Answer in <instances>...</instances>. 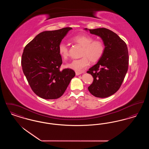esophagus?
I'll use <instances>...</instances> for the list:
<instances>
[{"mask_svg": "<svg viewBox=\"0 0 149 149\" xmlns=\"http://www.w3.org/2000/svg\"><path fill=\"white\" fill-rule=\"evenodd\" d=\"M84 72H79V71H76L75 72V74H76V75H79L80 74H82V73H84Z\"/></svg>", "mask_w": 149, "mask_h": 149, "instance_id": "esophagus-1", "label": "esophagus"}]
</instances>
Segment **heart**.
I'll return each mask as SVG.
<instances>
[{"instance_id": "b5f03b06", "label": "heart", "mask_w": 149, "mask_h": 149, "mask_svg": "<svg viewBox=\"0 0 149 149\" xmlns=\"http://www.w3.org/2000/svg\"><path fill=\"white\" fill-rule=\"evenodd\" d=\"M71 42L82 47L80 56L81 58L74 60L66 66L76 71H82L89 65V62L95 63L103 56L105 46L103 42L88 35L82 34L75 36L70 39ZM60 55L64 59H67L69 56V48L64 43H60L58 47Z\"/></svg>"}]
</instances>
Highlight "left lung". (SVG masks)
I'll use <instances>...</instances> for the list:
<instances>
[{"label": "left lung", "mask_w": 149, "mask_h": 149, "mask_svg": "<svg viewBox=\"0 0 149 149\" xmlns=\"http://www.w3.org/2000/svg\"><path fill=\"white\" fill-rule=\"evenodd\" d=\"M88 30L91 33L99 36L105 46L103 56L87 71L94 78L88 90L96 97L106 98L118 91L127 72L129 57L127 45L108 29Z\"/></svg>", "instance_id": "left-lung-1"}]
</instances>
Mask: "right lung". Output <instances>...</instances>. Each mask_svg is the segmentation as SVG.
I'll return each mask as SVG.
<instances>
[{
	"label": "right lung",
	"instance_id": "right-lung-1",
	"mask_svg": "<svg viewBox=\"0 0 149 149\" xmlns=\"http://www.w3.org/2000/svg\"><path fill=\"white\" fill-rule=\"evenodd\" d=\"M66 27L44 31L24 47L22 70L33 92L45 99H57L65 92L75 72L71 69L60 70L63 63L58 47L71 29Z\"/></svg>",
	"mask_w": 149,
	"mask_h": 149
}]
</instances>
